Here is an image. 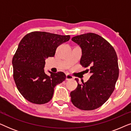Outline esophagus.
Wrapping results in <instances>:
<instances>
[{"label":"esophagus","mask_w":131,"mask_h":131,"mask_svg":"<svg viewBox=\"0 0 131 131\" xmlns=\"http://www.w3.org/2000/svg\"><path fill=\"white\" fill-rule=\"evenodd\" d=\"M73 79V76H71V75H70L69 74H66V80H72Z\"/></svg>","instance_id":"esophagus-1"}]
</instances>
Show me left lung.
I'll return each instance as SVG.
<instances>
[{
    "instance_id": "left-lung-1",
    "label": "left lung",
    "mask_w": 131,
    "mask_h": 131,
    "mask_svg": "<svg viewBox=\"0 0 131 131\" xmlns=\"http://www.w3.org/2000/svg\"><path fill=\"white\" fill-rule=\"evenodd\" d=\"M71 40L81 48L80 63L89 67L92 75L82 84L75 79L78 85L70 93L71 101L80 110H95L108 100L115 88L119 73L117 54L110 43L96 34H83Z\"/></svg>"
}]
</instances>
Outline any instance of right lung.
Segmentation results:
<instances>
[{
	"label": "right lung",
	"mask_w": 131,
	"mask_h": 131,
	"mask_svg": "<svg viewBox=\"0 0 131 131\" xmlns=\"http://www.w3.org/2000/svg\"><path fill=\"white\" fill-rule=\"evenodd\" d=\"M69 35L33 31L19 42L12 58L13 77L17 88L25 99L32 103L43 104L52 98L54 88L62 83L66 74L60 71L45 74V60L53 57L57 47L69 40Z\"/></svg>",
	"instance_id": "obj_1"
}]
</instances>
